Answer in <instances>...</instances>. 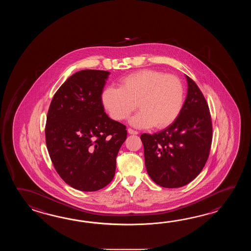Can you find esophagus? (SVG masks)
I'll use <instances>...</instances> for the list:
<instances>
[{"label":"esophagus","mask_w":251,"mask_h":251,"mask_svg":"<svg viewBox=\"0 0 251 251\" xmlns=\"http://www.w3.org/2000/svg\"><path fill=\"white\" fill-rule=\"evenodd\" d=\"M128 133H130V134H138V132L137 131H135V130H133L132 128H128Z\"/></svg>","instance_id":"esophagus-1"}]
</instances>
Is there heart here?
Masks as SVG:
<instances>
[{"label":"heart","mask_w":251,"mask_h":251,"mask_svg":"<svg viewBox=\"0 0 251 251\" xmlns=\"http://www.w3.org/2000/svg\"><path fill=\"white\" fill-rule=\"evenodd\" d=\"M184 94L183 83L176 76L144 69L125 76L119 81V88L106 87L101 92V101L115 120L127 119L138 104L141 111L131 119L133 126L165 128L181 112Z\"/></svg>","instance_id":"obj_1"}]
</instances>
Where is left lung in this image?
<instances>
[{
  "label": "left lung",
  "instance_id": "left-lung-1",
  "mask_svg": "<svg viewBox=\"0 0 251 251\" xmlns=\"http://www.w3.org/2000/svg\"><path fill=\"white\" fill-rule=\"evenodd\" d=\"M186 78L187 99L176 120L161 132L141 135L150 177L167 188L186 186L199 175L213 139L208 104L196 82Z\"/></svg>",
  "mask_w": 251,
  "mask_h": 251
}]
</instances>
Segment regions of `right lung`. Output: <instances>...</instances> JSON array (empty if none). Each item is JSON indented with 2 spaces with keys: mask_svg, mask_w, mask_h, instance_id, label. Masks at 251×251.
<instances>
[{
  "mask_svg": "<svg viewBox=\"0 0 251 251\" xmlns=\"http://www.w3.org/2000/svg\"><path fill=\"white\" fill-rule=\"evenodd\" d=\"M108 75L100 70L75 73L55 92L48 109V153L59 176L80 191H97L111 182L127 135L126 126L104 111L101 92Z\"/></svg>",
  "mask_w": 251,
  "mask_h": 251,
  "instance_id": "add662e5",
  "label": "right lung"
}]
</instances>
